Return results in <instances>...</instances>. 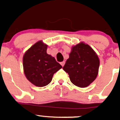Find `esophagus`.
I'll use <instances>...</instances> for the list:
<instances>
[{
  "label": "esophagus",
  "instance_id": "34e87169",
  "mask_svg": "<svg viewBox=\"0 0 120 120\" xmlns=\"http://www.w3.org/2000/svg\"><path fill=\"white\" fill-rule=\"evenodd\" d=\"M65 63V61H62V62H61V63H60V64L61 65L62 67H64V65Z\"/></svg>",
  "mask_w": 120,
  "mask_h": 120
}]
</instances>
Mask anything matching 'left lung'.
Listing matches in <instances>:
<instances>
[{
  "instance_id": "left-lung-1",
  "label": "left lung",
  "mask_w": 120,
  "mask_h": 120,
  "mask_svg": "<svg viewBox=\"0 0 120 120\" xmlns=\"http://www.w3.org/2000/svg\"><path fill=\"white\" fill-rule=\"evenodd\" d=\"M99 64V59L93 49L81 42L73 47L63 68L68 73L71 83L86 87L97 77Z\"/></svg>"
}]
</instances>
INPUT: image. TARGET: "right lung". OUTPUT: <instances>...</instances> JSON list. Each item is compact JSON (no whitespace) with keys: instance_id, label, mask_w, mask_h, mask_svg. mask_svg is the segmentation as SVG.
Listing matches in <instances>:
<instances>
[{"instance_id":"1","label":"right lung","mask_w":120,"mask_h":120,"mask_svg":"<svg viewBox=\"0 0 120 120\" xmlns=\"http://www.w3.org/2000/svg\"><path fill=\"white\" fill-rule=\"evenodd\" d=\"M47 46L39 41L30 48L23 57L26 77L36 86L43 87L51 82L53 74L62 68L55 59L47 53Z\"/></svg>"}]
</instances>
